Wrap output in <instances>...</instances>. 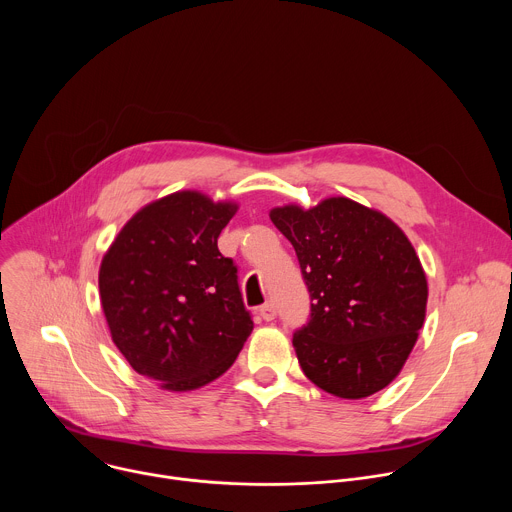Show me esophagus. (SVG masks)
I'll return each mask as SVG.
<instances>
[{
	"mask_svg": "<svg viewBox=\"0 0 512 512\" xmlns=\"http://www.w3.org/2000/svg\"><path fill=\"white\" fill-rule=\"evenodd\" d=\"M259 316H261L265 322H271V320H275L277 310H275V306L269 302V304H263V306L259 308Z\"/></svg>",
	"mask_w": 512,
	"mask_h": 512,
	"instance_id": "esophagus-1",
	"label": "esophagus"
}]
</instances>
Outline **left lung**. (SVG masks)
<instances>
[{
    "mask_svg": "<svg viewBox=\"0 0 512 512\" xmlns=\"http://www.w3.org/2000/svg\"><path fill=\"white\" fill-rule=\"evenodd\" d=\"M269 218L294 245L312 298L310 320L294 334L304 375L340 399L385 389L425 320L427 277L407 235L344 196L308 210L277 206Z\"/></svg>",
    "mask_w": 512,
    "mask_h": 512,
    "instance_id": "8db88e82",
    "label": "left lung"
}]
</instances>
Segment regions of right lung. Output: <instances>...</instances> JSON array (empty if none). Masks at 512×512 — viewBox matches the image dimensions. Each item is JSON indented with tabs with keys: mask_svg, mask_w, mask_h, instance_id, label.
<instances>
[{
	"mask_svg": "<svg viewBox=\"0 0 512 512\" xmlns=\"http://www.w3.org/2000/svg\"><path fill=\"white\" fill-rule=\"evenodd\" d=\"M180 190L137 210L107 249L99 294L131 369L166 391H194L231 369L253 330L218 235L237 212Z\"/></svg>",
	"mask_w": 512,
	"mask_h": 512,
	"instance_id": "add662e5",
	"label": "right lung"
}]
</instances>
